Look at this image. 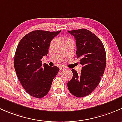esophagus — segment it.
I'll return each instance as SVG.
<instances>
[{
    "label": "esophagus",
    "mask_w": 122,
    "mask_h": 122,
    "mask_svg": "<svg viewBox=\"0 0 122 122\" xmlns=\"http://www.w3.org/2000/svg\"><path fill=\"white\" fill-rule=\"evenodd\" d=\"M59 69H60V70H63L66 69V67H64V66H61Z\"/></svg>",
    "instance_id": "1"
}]
</instances>
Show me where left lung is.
<instances>
[{"instance_id":"8db88e82","label":"left lung","mask_w":122,"mask_h":122,"mask_svg":"<svg viewBox=\"0 0 122 122\" xmlns=\"http://www.w3.org/2000/svg\"><path fill=\"white\" fill-rule=\"evenodd\" d=\"M76 39V54L83 65L80 73L72 69L73 77L67 83L70 92L77 97L91 93L100 83L106 67V52L102 41L86 29L69 31Z\"/></svg>"}]
</instances>
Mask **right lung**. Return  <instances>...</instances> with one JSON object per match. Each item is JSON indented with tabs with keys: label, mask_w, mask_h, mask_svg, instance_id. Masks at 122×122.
Wrapping results in <instances>:
<instances>
[{
	"label": "right lung",
	"mask_w": 122,
	"mask_h": 122,
	"mask_svg": "<svg viewBox=\"0 0 122 122\" xmlns=\"http://www.w3.org/2000/svg\"><path fill=\"white\" fill-rule=\"evenodd\" d=\"M61 32L33 31L25 35L17 45L15 71L26 92L34 97L42 98L47 95L59 70L57 66L42 65L41 59L48 53L51 41Z\"/></svg>",
	"instance_id": "right-lung-1"
}]
</instances>
